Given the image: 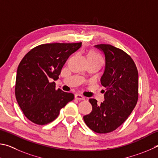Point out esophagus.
Here are the masks:
<instances>
[{
	"instance_id": "obj_1",
	"label": "esophagus",
	"mask_w": 158,
	"mask_h": 158,
	"mask_svg": "<svg viewBox=\"0 0 158 158\" xmlns=\"http://www.w3.org/2000/svg\"><path fill=\"white\" fill-rule=\"evenodd\" d=\"M75 98L77 99V100H85V96H83L81 94H76L75 95Z\"/></svg>"
}]
</instances>
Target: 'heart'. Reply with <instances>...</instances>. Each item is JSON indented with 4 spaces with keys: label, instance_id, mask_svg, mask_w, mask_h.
Returning <instances> with one entry per match:
<instances>
[{
    "label": "heart",
    "instance_id": "b5f03b06",
    "mask_svg": "<svg viewBox=\"0 0 158 158\" xmlns=\"http://www.w3.org/2000/svg\"><path fill=\"white\" fill-rule=\"evenodd\" d=\"M87 59L88 60H93L96 61V62H100L101 64L103 62V60L102 57L98 53H97L96 51H91L89 52V53L87 55Z\"/></svg>",
    "mask_w": 158,
    "mask_h": 158
}]
</instances>
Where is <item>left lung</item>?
I'll return each mask as SVG.
<instances>
[{
  "label": "left lung",
  "instance_id": "1",
  "mask_svg": "<svg viewBox=\"0 0 158 158\" xmlns=\"http://www.w3.org/2000/svg\"><path fill=\"white\" fill-rule=\"evenodd\" d=\"M104 53L106 66L101 78L105 101L90 98L92 111L83 117L86 125L98 133L118 128L134 110L138 100V71L134 61L122 50L110 44L94 46Z\"/></svg>",
  "mask_w": 158,
  "mask_h": 158
}]
</instances>
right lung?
<instances>
[{"label": "right lung", "mask_w": 158, "mask_h": 158, "mask_svg": "<svg viewBox=\"0 0 158 158\" xmlns=\"http://www.w3.org/2000/svg\"><path fill=\"white\" fill-rule=\"evenodd\" d=\"M82 46L80 43L41 44L27 52L16 72L15 96L24 115L32 122H52L60 110L74 98L71 93L55 89V82L69 57Z\"/></svg>", "instance_id": "add662e5"}]
</instances>
